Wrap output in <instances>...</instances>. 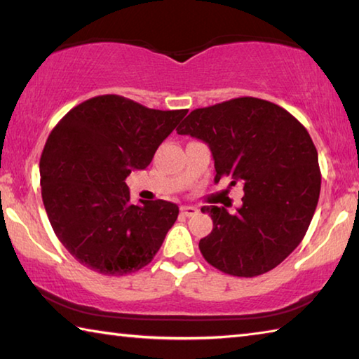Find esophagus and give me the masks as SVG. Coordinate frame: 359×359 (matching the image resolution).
<instances>
[{
	"label": "esophagus",
	"mask_w": 359,
	"mask_h": 359,
	"mask_svg": "<svg viewBox=\"0 0 359 359\" xmlns=\"http://www.w3.org/2000/svg\"><path fill=\"white\" fill-rule=\"evenodd\" d=\"M180 212H182V215H185V217H193L198 214V209L193 208V205H182Z\"/></svg>",
	"instance_id": "34e87169"
}]
</instances>
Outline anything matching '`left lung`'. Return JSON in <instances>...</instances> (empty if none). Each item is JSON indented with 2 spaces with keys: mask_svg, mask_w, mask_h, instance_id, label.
Returning a JSON list of instances; mask_svg holds the SVG:
<instances>
[{
  "mask_svg": "<svg viewBox=\"0 0 359 359\" xmlns=\"http://www.w3.org/2000/svg\"><path fill=\"white\" fill-rule=\"evenodd\" d=\"M179 135L209 145L215 179L242 184L236 214L204 205L214 228L199 241L209 264L255 277L274 269L301 244L320 196L318 154L307 130L274 102L244 96L194 109Z\"/></svg>",
  "mask_w": 359,
  "mask_h": 359,
  "instance_id": "obj_1",
  "label": "left lung"
}]
</instances>
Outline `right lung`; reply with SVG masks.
<instances>
[{
  "label": "right lung",
  "instance_id": "add662e5",
  "mask_svg": "<svg viewBox=\"0 0 359 359\" xmlns=\"http://www.w3.org/2000/svg\"><path fill=\"white\" fill-rule=\"evenodd\" d=\"M118 95L95 96L65 115L42 151V203L57 238L79 263L104 276L147 266L177 220V204H131L125 179L145 169L187 115Z\"/></svg>",
  "mask_w": 359,
  "mask_h": 359
}]
</instances>
